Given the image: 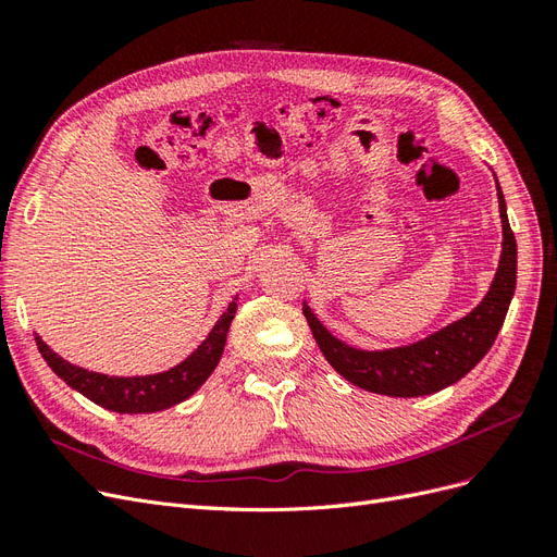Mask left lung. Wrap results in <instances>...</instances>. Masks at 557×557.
<instances>
[{"mask_svg":"<svg viewBox=\"0 0 557 557\" xmlns=\"http://www.w3.org/2000/svg\"><path fill=\"white\" fill-rule=\"evenodd\" d=\"M495 188L502 218V252L497 272L485 297L460 320H453L446 327L413 344L369 350L350 346L339 336H334L320 323V318L305 299L301 311L309 320L318 348L346 381L362 387V391L387 397L432 395L467 376L491 350L497 332L504 325V318H507L518 274L516 237L509 225L507 201H504L497 176Z\"/></svg>","mask_w":557,"mask_h":557,"instance_id":"1","label":"left lung"}]
</instances>
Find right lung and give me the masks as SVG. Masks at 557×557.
<instances>
[{"mask_svg":"<svg viewBox=\"0 0 557 557\" xmlns=\"http://www.w3.org/2000/svg\"><path fill=\"white\" fill-rule=\"evenodd\" d=\"M237 307L239 297H234L227 311L218 318V323L207 334V339L201 342L188 358L158 374L107 376L99 372H90V369H83L78 364H72L70 360L60 358L39 334H35V339L46 364L83 397H88L90 401L99 404V407L115 413H156L176 407V404L195 395L199 387L207 383V379L213 374V369L223 358L227 332L234 313H237Z\"/></svg>","mask_w":557,"mask_h":557,"instance_id":"right-lung-1","label":"right lung"}]
</instances>
